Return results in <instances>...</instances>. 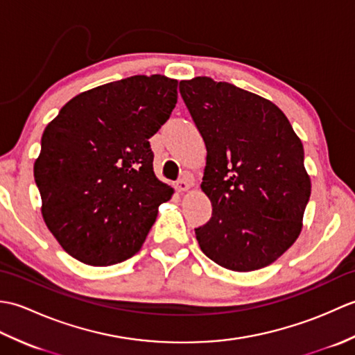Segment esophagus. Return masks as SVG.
Returning a JSON list of instances; mask_svg holds the SVG:
<instances>
[{
	"label": "esophagus",
	"mask_w": 355,
	"mask_h": 355,
	"mask_svg": "<svg viewBox=\"0 0 355 355\" xmlns=\"http://www.w3.org/2000/svg\"><path fill=\"white\" fill-rule=\"evenodd\" d=\"M189 182H187L186 178H180L178 182H177V189L180 191V192H184V191H187L189 189Z\"/></svg>",
	"instance_id": "obj_1"
}]
</instances>
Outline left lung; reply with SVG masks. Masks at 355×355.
I'll use <instances>...</instances> for the list:
<instances>
[{
    "instance_id": "left-lung-1",
    "label": "left lung",
    "mask_w": 355,
    "mask_h": 355,
    "mask_svg": "<svg viewBox=\"0 0 355 355\" xmlns=\"http://www.w3.org/2000/svg\"><path fill=\"white\" fill-rule=\"evenodd\" d=\"M180 94L207 149L201 189L212 218L195 229L202 253L233 271L270 266L302 229L311 193L302 141L275 103L229 82L182 80Z\"/></svg>"
}]
</instances>
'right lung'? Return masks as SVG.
Here are the masks:
<instances>
[{
	"label": "right lung",
	"mask_w": 355,
	"mask_h": 355,
	"mask_svg": "<svg viewBox=\"0 0 355 355\" xmlns=\"http://www.w3.org/2000/svg\"><path fill=\"white\" fill-rule=\"evenodd\" d=\"M162 74L110 82L67 102L41 139L35 183L64 250L88 266L130 259L172 195L155 177L149 139L177 103Z\"/></svg>",
	"instance_id": "right-lung-1"
}]
</instances>
